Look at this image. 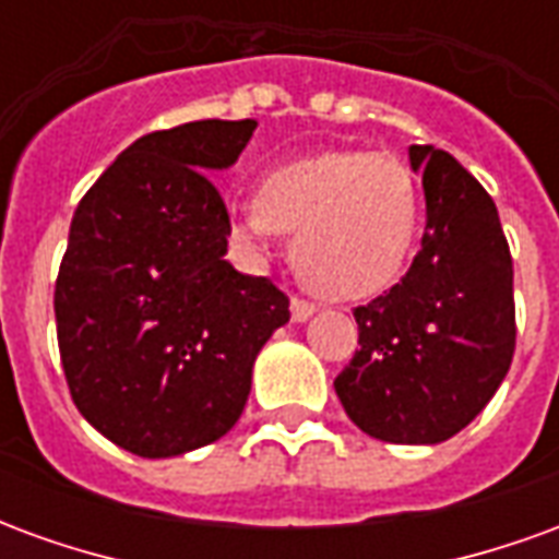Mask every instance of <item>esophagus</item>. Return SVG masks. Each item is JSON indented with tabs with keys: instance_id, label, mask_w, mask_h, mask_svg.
Here are the masks:
<instances>
[{
	"instance_id": "esophagus-1",
	"label": "esophagus",
	"mask_w": 559,
	"mask_h": 559,
	"mask_svg": "<svg viewBox=\"0 0 559 559\" xmlns=\"http://www.w3.org/2000/svg\"><path fill=\"white\" fill-rule=\"evenodd\" d=\"M314 311H317L314 302H308V299H299V296H293V302H290L293 323H305V320L314 314Z\"/></svg>"
}]
</instances>
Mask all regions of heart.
<instances>
[{
    "instance_id": "1",
    "label": "heart",
    "mask_w": 559,
    "mask_h": 559,
    "mask_svg": "<svg viewBox=\"0 0 559 559\" xmlns=\"http://www.w3.org/2000/svg\"><path fill=\"white\" fill-rule=\"evenodd\" d=\"M275 230L296 233L290 260L305 287L326 299H368L411 260L419 191L399 158L320 152L269 170L254 203L236 215L245 239Z\"/></svg>"
}]
</instances>
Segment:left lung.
<instances>
[{
	"instance_id": "left-lung-1",
	"label": "left lung",
	"mask_w": 559,
	"mask_h": 559,
	"mask_svg": "<svg viewBox=\"0 0 559 559\" xmlns=\"http://www.w3.org/2000/svg\"><path fill=\"white\" fill-rule=\"evenodd\" d=\"M425 233L407 275L356 308L359 350L335 377L368 437L433 445L476 419L515 353L512 254L497 206L449 152L411 146Z\"/></svg>"
}]
</instances>
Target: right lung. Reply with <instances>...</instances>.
Segmentation results:
<instances>
[{
	"label": "right lung",
	"instance_id": "add662e5",
	"mask_svg": "<svg viewBox=\"0 0 559 559\" xmlns=\"http://www.w3.org/2000/svg\"><path fill=\"white\" fill-rule=\"evenodd\" d=\"M254 119H203L134 140L71 218L56 278V338L71 399L140 457H173L230 431L257 353L290 320L269 278L224 260L227 170Z\"/></svg>",
	"mask_w": 559,
	"mask_h": 559
}]
</instances>
